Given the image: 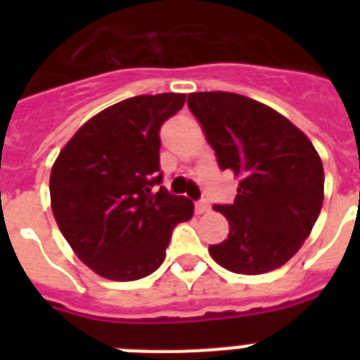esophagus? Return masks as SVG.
<instances>
[{"mask_svg":"<svg viewBox=\"0 0 360 360\" xmlns=\"http://www.w3.org/2000/svg\"><path fill=\"white\" fill-rule=\"evenodd\" d=\"M209 209H211V205H209L205 200H202V202H196V213L202 214V213H207Z\"/></svg>","mask_w":360,"mask_h":360,"instance_id":"obj_1","label":"esophagus"}]
</instances>
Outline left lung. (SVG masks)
I'll return each instance as SVG.
<instances>
[{
    "label": "left lung",
    "mask_w": 360,
    "mask_h": 360,
    "mask_svg": "<svg viewBox=\"0 0 360 360\" xmlns=\"http://www.w3.org/2000/svg\"><path fill=\"white\" fill-rule=\"evenodd\" d=\"M186 104L220 169L240 177L236 202L213 205L228 219L230 233L209 254L239 274L282 267L310 236L323 205V164L312 141L284 115L236 93H192Z\"/></svg>",
    "instance_id": "left-lung-1"
}]
</instances>
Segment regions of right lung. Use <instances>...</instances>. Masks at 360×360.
I'll use <instances>...</instances> for the list:
<instances>
[{
	"label": "right lung",
	"instance_id": "1",
	"mask_svg": "<svg viewBox=\"0 0 360 360\" xmlns=\"http://www.w3.org/2000/svg\"><path fill=\"white\" fill-rule=\"evenodd\" d=\"M183 93L140 95L103 110L61 149L50 174L53 219L76 256L108 280L130 282L160 267L172 231L194 203L172 196L160 169V127Z\"/></svg>",
	"mask_w": 360,
	"mask_h": 360
}]
</instances>
